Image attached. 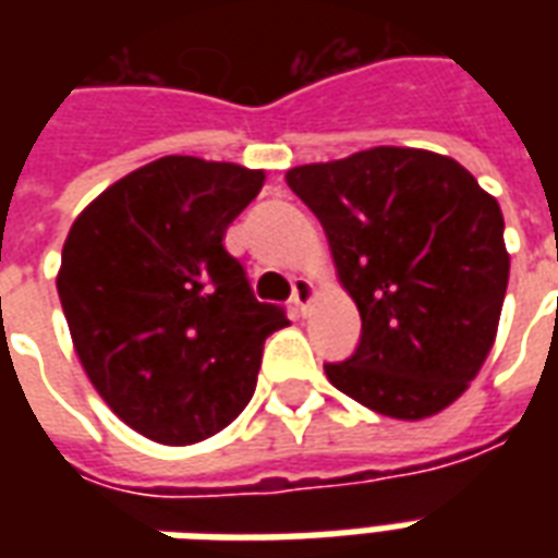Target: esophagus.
Wrapping results in <instances>:
<instances>
[{
    "label": "esophagus",
    "instance_id": "esophagus-1",
    "mask_svg": "<svg viewBox=\"0 0 558 558\" xmlns=\"http://www.w3.org/2000/svg\"><path fill=\"white\" fill-rule=\"evenodd\" d=\"M316 299V287L314 280L311 278H295L292 280V307L299 311V314H304L307 307H311V302Z\"/></svg>",
    "mask_w": 558,
    "mask_h": 558
}]
</instances>
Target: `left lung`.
<instances>
[{
    "label": "left lung",
    "instance_id": "8db88e82",
    "mask_svg": "<svg viewBox=\"0 0 558 558\" xmlns=\"http://www.w3.org/2000/svg\"><path fill=\"white\" fill-rule=\"evenodd\" d=\"M326 230L338 280L362 314L331 386L400 421L451 407L487 362L511 256L502 208L475 175L427 148L376 146L287 170Z\"/></svg>",
    "mask_w": 558,
    "mask_h": 558
}]
</instances>
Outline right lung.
<instances>
[{
    "label": "right lung",
    "mask_w": 558,
    "mask_h": 558,
    "mask_svg": "<svg viewBox=\"0 0 558 558\" xmlns=\"http://www.w3.org/2000/svg\"><path fill=\"white\" fill-rule=\"evenodd\" d=\"M263 182L242 163L167 155L71 223L56 290L74 350L104 403L151 442H203L239 418L263 343L287 326L223 247Z\"/></svg>",
    "instance_id": "right-lung-1"
}]
</instances>
